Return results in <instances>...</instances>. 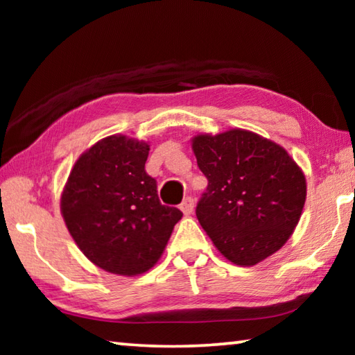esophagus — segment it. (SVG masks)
Here are the masks:
<instances>
[{"label": "esophagus", "instance_id": "1", "mask_svg": "<svg viewBox=\"0 0 355 355\" xmlns=\"http://www.w3.org/2000/svg\"><path fill=\"white\" fill-rule=\"evenodd\" d=\"M180 209H182L184 216H189L194 211V199H192V197H186V199L180 203Z\"/></svg>", "mask_w": 355, "mask_h": 355}]
</instances>
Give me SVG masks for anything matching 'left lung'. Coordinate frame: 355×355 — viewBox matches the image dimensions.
<instances>
[{
  "label": "left lung",
  "instance_id": "obj_1",
  "mask_svg": "<svg viewBox=\"0 0 355 355\" xmlns=\"http://www.w3.org/2000/svg\"><path fill=\"white\" fill-rule=\"evenodd\" d=\"M192 150L208 180L196 214L222 255L254 266L275 254L302 214L307 183L286 150L248 130L197 135Z\"/></svg>",
  "mask_w": 355,
  "mask_h": 355
}]
</instances>
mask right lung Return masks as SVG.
Segmentation results:
<instances>
[{"mask_svg": "<svg viewBox=\"0 0 355 355\" xmlns=\"http://www.w3.org/2000/svg\"><path fill=\"white\" fill-rule=\"evenodd\" d=\"M150 146L112 135L87 148L71 169L61 213L78 248L95 266L137 275L155 266L166 249L178 208L161 205L147 175Z\"/></svg>", "mask_w": 355, "mask_h": 355, "instance_id": "1", "label": "right lung"}]
</instances>
